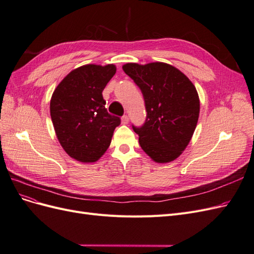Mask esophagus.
Instances as JSON below:
<instances>
[{"label": "esophagus", "instance_id": "1", "mask_svg": "<svg viewBox=\"0 0 254 254\" xmlns=\"http://www.w3.org/2000/svg\"><path fill=\"white\" fill-rule=\"evenodd\" d=\"M129 123V118L127 117V115H124V117L122 118V124L123 125H127Z\"/></svg>", "mask_w": 254, "mask_h": 254}]
</instances>
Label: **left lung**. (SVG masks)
Instances as JSON below:
<instances>
[{
	"label": "left lung",
	"instance_id": "8db88e82",
	"mask_svg": "<svg viewBox=\"0 0 254 254\" xmlns=\"http://www.w3.org/2000/svg\"><path fill=\"white\" fill-rule=\"evenodd\" d=\"M123 70L140 88L147 118L132 127L139 143L152 161L168 163L188 147L200 111L198 92L178 68L165 63L126 64Z\"/></svg>",
	"mask_w": 254,
	"mask_h": 254
}]
</instances>
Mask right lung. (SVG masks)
I'll return each mask as SVG.
<instances>
[{
  "mask_svg": "<svg viewBox=\"0 0 254 254\" xmlns=\"http://www.w3.org/2000/svg\"><path fill=\"white\" fill-rule=\"evenodd\" d=\"M117 72L114 64H84L54 90L50 111L56 136L71 158L96 162L110 146L118 117L107 111L103 91Z\"/></svg>",
  "mask_w": 254,
  "mask_h": 254,
  "instance_id": "obj_1",
  "label": "right lung"
}]
</instances>
